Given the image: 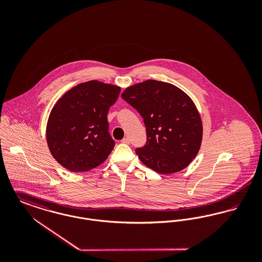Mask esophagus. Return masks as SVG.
Segmentation results:
<instances>
[{"instance_id":"34e87169","label":"esophagus","mask_w":262,"mask_h":262,"mask_svg":"<svg viewBox=\"0 0 262 262\" xmlns=\"http://www.w3.org/2000/svg\"><path fill=\"white\" fill-rule=\"evenodd\" d=\"M122 142L125 143V144H129L130 143V139L128 137H125V138L122 139Z\"/></svg>"}]
</instances>
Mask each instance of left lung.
<instances>
[{"instance_id": "left-lung-1", "label": "left lung", "mask_w": 262, "mask_h": 262, "mask_svg": "<svg viewBox=\"0 0 262 262\" xmlns=\"http://www.w3.org/2000/svg\"><path fill=\"white\" fill-rule=\"evenodd\" d=\"M122 98L136 108L146 126L147 142L136 149L151 170L174 174L195 158L202 141V122L191 98L174 84L147 79L125 88Z\"/></svg>"}]
</instances>
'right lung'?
Masks as SVG:
<instances>
[{
	"mask_svg": "<svg viewBox=\"0 0 262 262\" xmlns=\"http://www.w3.org/2000/svg\"><path fill=\"white\" fill-rule=\"evenodd\" d=\"M121 88L98 80L68 90L51 110L46 139L52 156L69 171L80 173L98 167L115 141L108 133L107 114Z\"/></svg>",
	"mask_w": 262,
	"mask_h": 262,
	"instance_id": "add662e5",
	"label": "right lung"
}]
</instances>
